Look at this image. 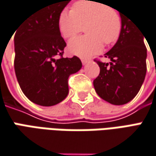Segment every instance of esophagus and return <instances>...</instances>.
I'll return each instance as SVG.
<instances>
[{
    "label": "esophagus",
    "mask_w": 156,
    "mask_h": 156,
    "mask_svg": "<svg viewBox=\"0 0 156 156\" xmlns=\"http://www.w3.org/2000/svg\"><path fill=\"white\" fill-rule=\"evenodd\" d=\"M88 62H89V60H87V59H82V64H83V65H85L86 64H88Z\"/></svg>",
    "instance_id": "obj_1"
}]
</instances>
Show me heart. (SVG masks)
<instances>
[{
  "label": "heart",
  "instance_id": "1",
  "mask_svg": "<svg viewBox=\"0 0 156 156\" xmlns=\"http://www.w3.org/2000/svg\"><path fill=\"white\" fill-rule=\"evenodd\" d=\"M58 26L65 38L77 35L85 27L87 36L71 39L67 49L71 55L87 58L102 51L103 43L109 45L118 40L122 22L118 11L104 2L80 0L72 5L71 10H62Z\"/></svg>",
  "mask_w": 156,
  "mask_h": 156
}]
</instances>
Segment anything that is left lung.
Returning <instances> with one entry per match:
<instances>
[{"mask_svg": "<svg viewBox=\"0 0 156 156\" xmlns=\"http://www.w3.org/2000/svg\"><path fill=\"white\" fill-rule=\"evenodd\" d=\"M117 11L121 17V31L117 43L105 54L111 61H96L100 72L94 79L93 85L102 99L120 105L131 101L144 82L147 49L145 37L137 24L123 10Z\"/></svg>", "mask_w": 156, "mask_h": 156, "instance_id": "1", "label": "left lung"}]
</instances>
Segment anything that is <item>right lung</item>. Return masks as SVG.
Masks as SVG:
<instances>
[{"instance_id":"right-lung-1","label":"right lung","mask_w":156,"mask_h":156,"mask_svg":"<svg viewBox=\"0 0 156 156\" xmlns=\"http://www.w3.org/2000/svg\"><path fill=\"white\" fill-rule=\"evenodd\" d=\"M47 1L46 6L25 18L14 38L17 81L27 98L43 106L63 101L69 92L70 75L82 68L78 57H62L66 44L58 18L71 0Z\"/></svg>"}]
</instances>
